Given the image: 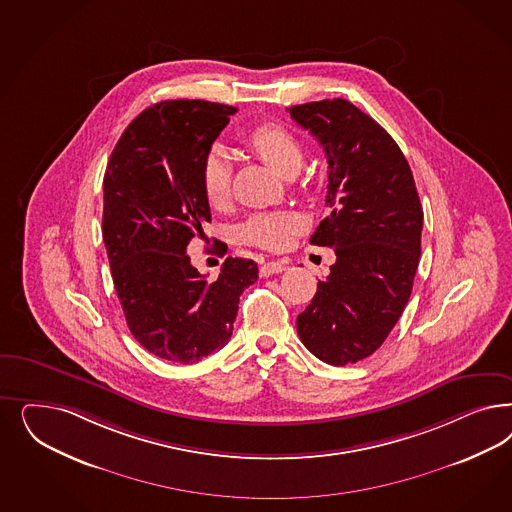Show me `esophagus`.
Segmentation results:
<instances>
[{"label":"esophagus","instance_id":"obj_1","mask_svg":"<svg viewBox=\"0 0 512 512\" xmlns=\"http://www.w3.org/2000/svg\"><path fill=\"white\" fill-rule=\"evenodd\" d=\"M284 269H286L284 262H264V264L260 265V275L262 277H269L273 273H282Z\"/></svg>","mask_w":512,"mask_h":512}]
</instances>
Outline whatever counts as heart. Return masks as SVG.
I'll use <instances>...</instances> for the list:
<instances>
[{
  "instance_id": "heart-1",
  "label": "heart",
  "mask_w": 512,
  "mask_h": 512,
  "mask_svg": "<svg viewBox=\"0 0 512 512\" xmlns=\"http://www.w3.org/2000/svg\"><path fill=\"white\" fill-rule=\"evenodd\" d=\"M245 143L277 173H297L303 149L296 135L279 124H260L245 135ZM201 188L211 207L224 209L231 199V162L224 150L207 154L201 165ZM301 222L292 211H269L250 216L241 226V239L252 247L281 250L296 235Z\"/></svg>"
}]
</instances>
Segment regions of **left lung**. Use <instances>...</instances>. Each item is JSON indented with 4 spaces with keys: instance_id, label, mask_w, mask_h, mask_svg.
<instances>
[{
    "instance_id": "obj_1",
    "label": "left lung",
    "mask_w": 512,
    "mask_h": 512,
    "mask_svg": "<svg viewBox=\"0 0 512 512\" xmlns=\"http://www.w3.org/2000/svg\"><path fill=\"white\" fill-rule=\"evenodd\" d=\"M288 111L326 152L331 211L311 245L337 256L297 316V335L322 362H360L386 341L413 292L424 220L413 171L390 133L347 99Z\"/></svg>"
}]
</instances>
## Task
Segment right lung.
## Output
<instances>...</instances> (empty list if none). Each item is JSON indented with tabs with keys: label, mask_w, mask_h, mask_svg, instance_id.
Listing matches in <instances>:
<instances>
[{
	"label": "right lung",
	"mask_w": 512,
	"mask_h": 512,
	"mask_svg": "<svg viewBox=\"0 0 512 512\" xmlns=\"http://www.w3.org/2000/svg\"><path fill=\"white\" fill-rule=\"evenodd\" d=\"M237 109L171 99L120 135L103 177V241L133 337L167 362L196 363L230 341L258 264L226 258L209 282L186 254L211 222L201 165Z\"/></svg>",
	"instance_id": "obj_1"
}]
</instances>
